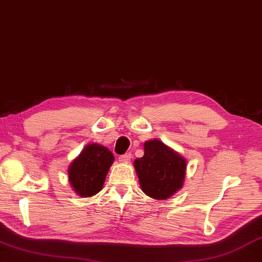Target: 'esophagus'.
Returning a JSON list of instances; mask_svg holds the SVG:
<instances>
[{"label":"esophagus","instance_id":"34e87169","mask_svg":"<svg viewBox=\"0 0 262 262\" xmlns=\"http://www.w3.org/2000/svg\"><path fill=\"white\" fill-rule=\"evenodd\" d=\"M130 158H132L130 154H125V155L119 156V160H120L121 163H128V161L130 160Z\"/></svg>","mask_w":262,"mask_h":262}]
</instances>
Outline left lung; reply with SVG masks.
Masks as SVG:
<instances>
[{
	"label": "left lung",
	"mask_w": 262,
	"mask_h": 262,
	"mask_svg": "<svg viewBox=\"0 0 262 262\" xmlns=\"http://www.w3.org/2000/svg\"><path fill=\"white\" fill-rule=\"evenodd\" d=\"M140 185L147 196L165 199L182 188L187 160L159 140L146 141L144 156L134 161Z\"/></svg>",
	"instance_id": "left-lung-1"
}]
</instances>
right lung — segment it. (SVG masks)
<instances>
[{
  "mask_svg": "<svg viewBox=\"0 0 262 262\" xmlns=\"http://www.w3.org/2000/svg\"><path fill=\"white\" fill-rule=\"evenodd\" d=\"M113 161L115 157L107 147L88 144L69 167V180L74 191L80 197H92L101 191Z\"/></svg>",
  "mask_w": 262,
  "mask_h": 262,
  "instance_id": "obj_1",
  "label": "right lung"
}]
</instances>
